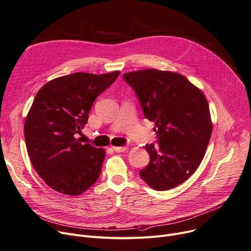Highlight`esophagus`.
<instances>
[{
  "label": "esophagus",
  "mask_w": 251,
  "mask_h": 251,
  "mask_svg": "<svg viewBox=\"0 0 251 251\" xmlns=\"http://www.w3.org/2000/svg\"><path fill=\"white\" fill-rule=\"evenodd\" d=\"M113 150L116 152H123V151H127V147H113Z\"/></svg>",
  "instance_id": "34e87169"
}]
</instances>
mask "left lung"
Returning a JSON list of instances; mask_svg holds the SVG:
<instances>
[{
  "instance_id": "obj_1",
  "label": "left lung",
  "mask_w": 251,
  "mask_h": 251,
  "mask_svg": "<svg viewBox=\"0 0 251 251\" xmlns=\"http://www.w3.org/2000/svg\"><path fill=\"white\" fill-rule=\"evenodd\" d=\"M144 117L155 123L157 146L147 144L150 164L139 176L157 191L172 189L200 167L213 124L202 91L172 71L147 69L125 73Z\"/></svg>"
}]
</instances>
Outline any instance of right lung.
I'll list each match as a JSON object with an SVG mask.
<instances>
[{"label": "right lung", "mask_w": 251, "mask_h": 251, "mask_svg": "<svg viewBox=\"0 0 251 251\" xmlns=\"http://www.w3.org/2000/svg\"><path fill=\"white\" fill-rule=\"evenodd\" d=\"M120 71L77 72L46 83L25 119L24 137L34 170L60 193L79 195L99 179L105 151L75 138L87 123L95 100Z\"/></svg>", "instance_id": "add662e5"}]
</instances>
